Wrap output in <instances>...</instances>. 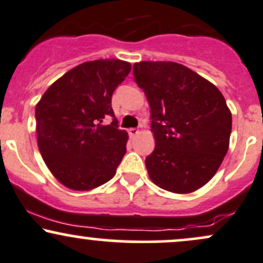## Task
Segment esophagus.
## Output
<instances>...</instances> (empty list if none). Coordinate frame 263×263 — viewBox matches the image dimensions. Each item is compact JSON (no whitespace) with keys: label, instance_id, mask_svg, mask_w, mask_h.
I'll use <instances>...</instances> for the list:
<instances>
[{"label":"esophagus","instance_id":"esophagus-1","mask_svg":"<svg viewBox=\"0 0 263 263\" xmlns=\"http://www.w3.org/2000/svg\"><path fill=\"white\" fill-rule=\"evenodd\" d=\"M138 134V129L137 128H129L128 129V135H129V137H135L136 135Z\"/></svg>","mask_w":263,"mask_h":263}]
</instances>
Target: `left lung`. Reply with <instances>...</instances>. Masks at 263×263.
Segmentation results:
<instances>
[{
  "instance_id": "left-lung-1",
  "label": "left lung",
  "mask_w": 263,
  "mask_h": 263,
  "mask_svg": "<svg viewBox=\"0 0 263 263\" xmlns=\"http://www.w3.org/2000/svg\"><path fill=\"white\" fill-rule=\"evenodd\" d=\"M134 77L151 106L155 151L146 168L153 183L172 193L205 185L224 161L231 112L215 85L174 62H140Z\"/></svg>"
}]
</instances>
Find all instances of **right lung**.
Listing matches in <instances>:
<instances>
[{
  "label": "right lung",
  "mask_w": 263,
  "mask_h": 263,
  "mask_svg": "<svg viewBox=\"0 0 263 263\" xmlns=\"http://www.w3.org/2000/svg\"><path fill=\"white\" fill-rule=\"evenodd\" d=\"M131 64L100 59L75 66L48 87L35 106L41 155L66 188L90 190L116 173L128 135L119 128L111 98ZM107 116L110 125H102Z\"/></svg>",
  "instance_id": "add662e5"
}]
</instances>
